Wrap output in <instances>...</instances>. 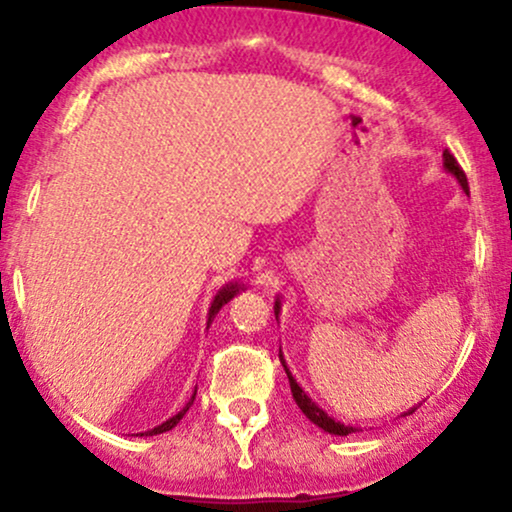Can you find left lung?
Wrapping results in <instances>:
<instances>
[{
  "label": "left lung",
  "mask_w": 512,
  "mask_h": 512,
  "mask_svg": "<svg viewBox=\"0 0 512 512\" xmlns=\"http://www.w3.org/2000/svg\"><path fill=\"white\" fill-rule=\"evenodd\" d=\"M443 168L448 170V173L452 175V178H455L457 182H460V185H462V190L467 192V195H469L467 175H464V170L460 168V163L455 161V156H452L448 149L443 151ZM279 313H281V301H279V298H276V303H274V315H276V320H279ZM279 361H281V366H284L286 375H289V385H291V395H293V399H296V404H298V407H301L303 414L308 416V419L313 421L315 426H320L322 431L332 433V436H349V433H356V431H358L356 426H344L342 421L332 419V416L327 414L325 409H320V407H317V404L313 402V399H310L308 395H305V390H303L301 385L296 383V378H293V373H291V370H289V366H286V361H284V354H281V349H279ZM416 407H419V404H416ZM416 407H411L409 411H404L402 416H407V414H411V411H416Z\"/></svg>",
  "instance_id": "8db88e82"
}]
</instances>
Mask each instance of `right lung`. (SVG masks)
<instances>
[{"instance_id": "right-lung-1", "label": "right lung", "mask_w": 512, "mask_h": 512, "mask_svg": "<svg viewBox=\"0 0 512 512\" xmlns=\"http://www.w3.org/2000/svg\"><path fill=\"white\" fill-rule=\"evenodd\" d=\"M240 291H245V286H243V284H238V281H231V284H226V286H223V289H219V293H216V296H214V301H211L209 317H207V325H211V320H214L216 313H219V310L223 308V305H226L228 301H231L233 296H238ZM195 395H197V390L192 392V397L187 399V404H185V407H182V409L178 411V414H175V416H170L168 421H163L161 426L151 428V431L137 433V436H158V433H166V431H170V428H175V426H178L182 416L187 414V409H190V407H192V402H195Z\"/></svg>"}]
</instances>
